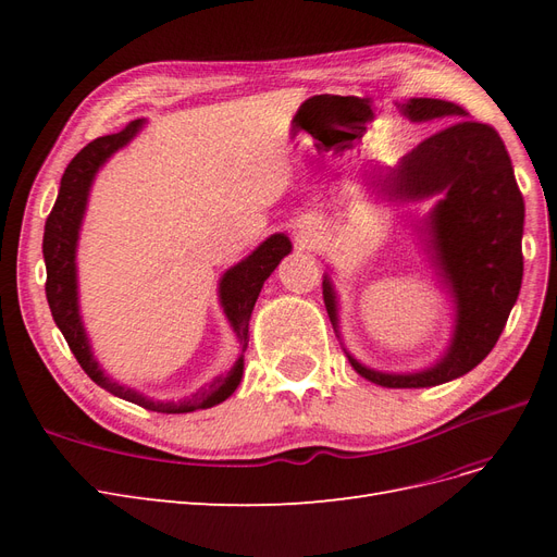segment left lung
I'll return each instance as SVG.
<instances>
[{
  "label": "left lung",
  "instance_id": "8db88e82",
  "mask_svg": "<svg viewBox=\"0 0 557 557\" xmlns=\"http://www.w3.org/2000/svg\"><path fill=\"white\" fill-rule=\"evenodd\" d=\"M401 111L411 121L458 117L385 174L387 188L407 199L446 193L430 215V232L436 264L458 299V325L444 360L420 374H383L348 360L360 376L383 387H430L471 372L507 325L522 281L525 205L493 125L469 121L460 104L446 99L416 97ZM323 295L336 325L330 278L323 281Z\"/></svg>",
  "mask_w": 557,
  "mask_h": 557
}]
</instances>
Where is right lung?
Instances as JSON below:
<instances>
[{"label": "right lung", "mask_w": 557, "mask_h": 557, "mask_svg": "<svg viewBox=\"0 0 557 557\" xmlns=\"http://www.w3.org/2000/svg\"><path fill=\"white\" fill-rule=\"evenodd\" d=\"M139 121H132L121 132L107 134L90 141L86 148L78 150L76 158L66 164V170L60 181V193L53 205V211L46 218L44 227V260H46V299L50 313H53L55 325L64 334L66 344H70L74 358L78 364L99 387H104L111 395L127 399L132 404L158 413H190L197 409H209L215 404L225 401L242 381L244 374V358L237 360L230 372L221 379H215L205 391L195 393L185 401H153L139 393L129 391L125 385H117L111 381L102 369H99L97 360L92 358L88 336L83 332L81 315H78V297H76V239L83 211H86L88 190L90 183L104 160L115 153L117 148H123L134 134L139 129ZM290 252V239L285 234H274L269 237L258 250L248 256L237 267H232L230 272L221 281V301L227 313V320L232 323L234 332H237L239 342L244 348L248 346V320L250 311L256 307V299L262 290V283L274 272L276 264L283 260V256Z\"/></svg>", "instance_id": "1"}]
</instances>
